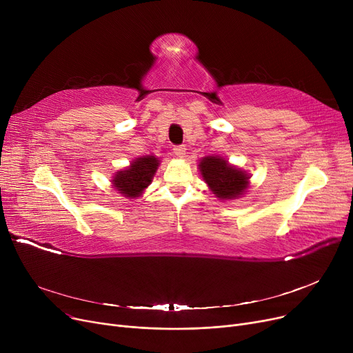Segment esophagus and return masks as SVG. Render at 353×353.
<instances>
[{"mask_svg":"<svg viewBox=\"0 0 353 353\" xmlns=\"http://www.w3.org/2000/svg\"><path fill=\"white\" fill-rule=\"evenodd\" d=\"M173 153H174L177 157H183L184 154H186V145H183V144L174 145V147H173Z\"/></svg>","mask_w":353,"mask_h":353,"instance_id":"34e87169","label":"esophagus"}]
</instances>
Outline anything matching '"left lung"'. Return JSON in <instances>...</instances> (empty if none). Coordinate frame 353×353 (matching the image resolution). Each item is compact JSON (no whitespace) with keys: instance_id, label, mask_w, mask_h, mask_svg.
Wrapping results in <instances>:
<instances>
[{"instance_id":"8db88e82","label":"left lung","mask_w":353,"mask_h":353,"mask_svg":"<svg viewBox=\"0 0 353 353\" xmlns=\"http://www.w3.org/2000/svg\"><path fill=\"white\" fill-rule=\"evenodd\" d=\"M200 172L206 180L212 192L220 199H233L243 194L248 189V176L237 170L236 167L228 164L220 157H205L200 164Z\"/></svg>"}]
</instances>
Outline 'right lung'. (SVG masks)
<instances>
[{"label": "right lung", "mask_w": 353, "mask_h": 353, "mask_svg": "<svg viewBox=\"0 0 353 353\" xmlns=\"http://www.w3.org/2000/svg\"><path fill=\"white\" fill-rule=\"evenodd\" d=\"M157 165L159 160L154 156L137 159L127 170L116 174L113 180L114 188L127 197H139L140 193L152 183Z\"/></svg>", "instance_id": "obj_1"}]
</instances>
